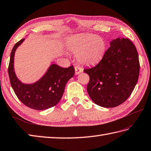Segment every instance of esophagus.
<instances>
[{
	"mask_svg": "<svg viewBox=\"0 0 151 151\" xmlns=\"http://www.w3.org/2000/svg\"><path fill=\"white\" fill-rule=\"evenodd\" d=\"M75 74H76V75H78V74H80L82 71V69L78 66L75 67Z\"/></svg>",
	"mask_w": 151,
	"mask_h": 151,
	"instance_id": "esophagus-1",
	"label": "esophagus"
}]
</instances>
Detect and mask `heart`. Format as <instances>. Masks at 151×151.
I'll return each mask as SVG.
<instances>
[{
	"label": "heart",
	"mask_w": 151,
	"mask_h": 151,
	"mask_svg": "<svg viewBox=\"0 0 151 151\" xmlns=\"http://www.w3.org/2000/svg\"><path fill=\"white\" fill-rule=\"evenodd\" d=\"M67 46L78 60L85 65H94L102 60L105 55L106 44L103 38L86 33L76 35L69 38Z\"/></svg>",
	"instance_id": "heart-1"
}]
</instances>
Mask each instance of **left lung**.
<instances>
[{
	"label": "left lung",
	"instance_id": "obj_1",
	"mask_svg": "<svg viewBox=\"0 0 151 151\" xmlns=\"http://www.w3.org/2000/svg\"><path fill=\"white\" fill-rule=\"evenodd\" d=\"M110 46L98 64L84 69L90 76L88 95L96 104L106 108L119 106L130 96L140 69L137 49L130 40L118 38Z\"/></svg>",
	"mask_w": 151,
	"mask_h": 151
}]
</instances>
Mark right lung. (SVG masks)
<instances>
[{
  "label": "right lung",
  "instance_id": "obj_1",
  "mask_svg": "<svg viewBox=\"0 0 151 151\" xmlns=\"http://www.w3.org/2000/svg\"><path fill=\"white\" fill-rule=\"evenodd\" d=\"M24 38L15 44L10 54L8 75L10 84L23 104L35 110H45L57 105L63 96L68 81L75 75V68L61 67L52 64L39 81L31 84H23L17 78L14 69L15 52Z\"/></svg>",
  "mask_w": 151,
  "mask_h": 151
}]
</instances>
